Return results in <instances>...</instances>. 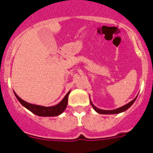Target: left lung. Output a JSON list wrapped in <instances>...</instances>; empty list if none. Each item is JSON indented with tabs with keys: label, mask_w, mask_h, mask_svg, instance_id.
Wrapping results in <instances>:
<instances>
[{
	"label": "left lung",
	"mask_w": 153,
	"mask_h": 153,
	"mask_svg": "<svg viewBox=\"0 0 153 153\" xmlns=\"http://www.w3.org/2000/svg\"><path fill=\"white\" fill-rule=\"evenodd\" d=\"M137 97L135 98L134 99H133L132 101H130L129 103H128L127 104L124 105V106H123L122 107H120V108H117V109H114V110H103V109H100V108H98L97 107H96L94 106V104H93L91 102V104L92 105L93 108H94L95 111H96L98 112V113L99 114H119L121 113V112H123L124 111H126L127 109H128V108L130 107L131 105L133 104V103L134 102L135 100H136Z\"/></svg>",
	"instance_id": "obj_1"
}]
</instances>
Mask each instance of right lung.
Here are the masks:
<instances>
[{
  "label": "right lung",
  "instance_id": "obj_1",
  "mask_svg": "<svg viewBox=\"0 0 153 153\" xmlns=\"http://www.w3.org/2000/svg\"><path fill=\"white\" fill-rule=\"evenodd\" d=\"M70 92L66 94L64 99L62 100L60 103L57 104L56 106H50V107H45L42 106H39V105L31 104V103H27L22 100L21 98H19L16 93H14L16 97L19 100V101L24 106L25 108L29 109L30 111L32 112L34 114L40 116V117H55V116H58L62 114L64 111L65 109L66 108L67 105H68V95Z\"/></svg>",
  "mask_w": 153,
  "mask_h": 153
}]
</instances>
